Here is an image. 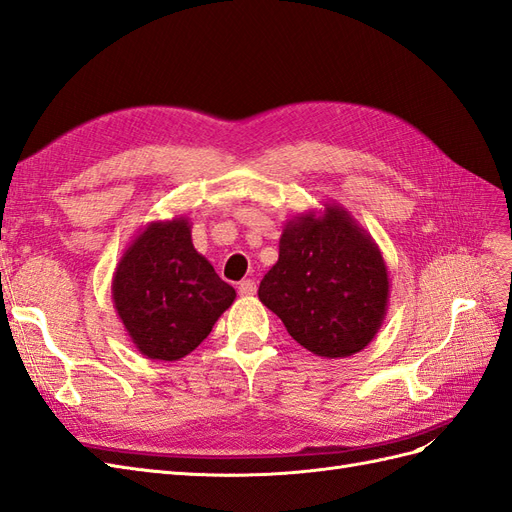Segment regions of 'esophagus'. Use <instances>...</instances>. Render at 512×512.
<instances>
[{
  "label": "esophagus",
  "mask_w": 512,
  "mask_h": 512,
  "mask_svg": "<svg viewBox=\"0 0 512 512\" xmlns=\"http://www.w3.org/2000/svg\"><path fill=\"white\" fill-rule=\"evenodd\" d=\"M238 291H240V296H253L257 291V285L253 279H244L238 283Z\"/></svg>",
  "instance_id": "esophagus-1"
}]
</instances>
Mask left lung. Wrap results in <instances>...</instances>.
<instances>
[{"label": "left lung", "instance_id": "8db88e82", "mask_svg": "<svg viewBox=\"0 0 512 512\" xmlns=\"http://www.w3.org/2000/svg\"><path fill=\"white\" fill-rule=\"evenodd\" d=\"M261 304L304 349L347 358L367 347L388 311L390 279L371 233L339 203L285 223L279 261L259 283Z\"/></svg>", "mask_w": 512, "mask_h": 512}]
</instances>
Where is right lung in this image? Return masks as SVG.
<instances>
[{
    "label": "right lung",
    "instance_id": "right-lung-1",
    "mask_svg": "<svg viewBox=\"0 0 512 512\" xmlns=\"http://www.w3.org/2000/svg\"><path fill=\"white\" fill-rule=\"evenodd\" d=\"M111 298L126 334L150 360L188 356L236 300L197 253L191 221H152L128 244L113 272Z\"/></svg>",
    "mask_w": 512,
    "mask_h": 512
}]
</instances>
